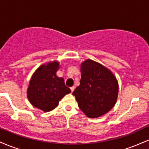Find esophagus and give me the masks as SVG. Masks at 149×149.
<instances>
[{
  "mask_svg": "<svg viewBox=\"0 0 149 149\" xmlns=\"http://www.w3.org/2000/svg\"><path fill=\"white\" fill-rule=\"evenodd\" d=\"M70 89H71V92H73V90H74V89H75V87H74V86L71 87V88H70Z\"/></svg>",
  "mask_w": 149,
  "mask_h": 149,
  "instance_id": "34e87169",
  "label": "esophagus"
}]
</instances>
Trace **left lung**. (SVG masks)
<instances>
[{"label":"left lung","instance_id":"1","mask_svg":"<svg viewBox=\"0 0 149 149\" xmlns=\"http://www.w3.org/2000/svg\"><path fill=\"white\" fill-rule=\"evenodd\" d=\"M80 85L73 92L78 105L89 118H95L114 107L118 83L111 71L96 61L87 59L80 66Z\"/></svg>","mask_w":149,"mask_h":149}]
</instances>
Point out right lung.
<instances>
[{
	"instance_id": "add662e5",
	"label": "right lung",
	"mask_w": 149,
	"mask_h": 149,
	"mask_svg": "<svg viewBox=\"0 0 149 149\" xmlns=\"http://www.w3.org/2000/svg\"><path fill=\"white\" fill-rule=\"evenodd\" d=\"M59 68L58 61H52L46 66L42 64L31 78L27 97L32 105L45 112L53 110L59 101L71 92L65 85L64 78L56 75Z\"/></svg>"
}]
</instances>
